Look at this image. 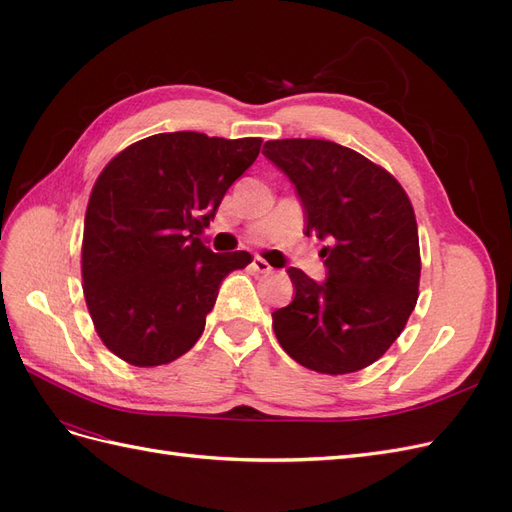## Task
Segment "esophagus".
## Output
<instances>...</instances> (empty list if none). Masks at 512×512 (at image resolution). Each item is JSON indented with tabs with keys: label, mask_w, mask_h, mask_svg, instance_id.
I'll use <instances>...</instances> for the list:
<instances>
[{
	"label": "esophagus",
	"mask_w": 512,
	"mask_h": 512,
	"mask_svg": "<svg viewBox=\"0 0 512 512\" xmlns=\"http://www.w3.org/2000/svg\"><path fill=\"white\" fill-rule=\"evenodd\" d=\"M252 269H254L256 273H271V271H273V267L269 265V262H267L265 258H260V256H256V258L252 260Z\"/></svg>",
	"instance_id": "obj_1"
}]
</instances>
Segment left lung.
<instances>
[{
  "label": "left lung",
  "mask_w": 512,
  "mask_h": 512,
  "mask_svg": "<svg viewBox=\"0 0 512 512\" xmlns=\"http://www.w3.org/2000/svg\"><path fill=\"white\" fill-rule=\"evenodd\" d=\"M262 153L297 188L307 235L327 241L322 284L288 269L294 299L273 312L277 342L318 374L365 369L401 335L418 299L421 250L410 198L389 170L331 141L284 138Z\"/></svg>",
  "instance_id": "8db88e82"
}]
</instances>
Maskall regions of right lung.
I'll return each instance as SVG.
<instances>
[{
  "label": "right lung",
  "mask_w": 512,
  "mask_h": 512,
  "mask_svg": "<svg viewBox=\"0 0 512 512\" xmlns=\"http://www.w3.org/2000/svg\"><path fill=\"white\" fill-rule=\"evenodd\" d=\"M260 138L164 132L104 166L91 190L81 273L102 344L134 367L179 359L205 331L224 277L252 254L194 237L260 153Z\"/></svg>",
  "instance_id": "1"
}]
</instances>
